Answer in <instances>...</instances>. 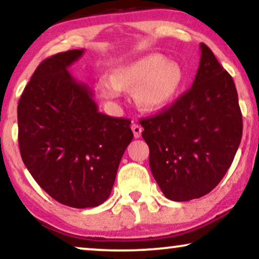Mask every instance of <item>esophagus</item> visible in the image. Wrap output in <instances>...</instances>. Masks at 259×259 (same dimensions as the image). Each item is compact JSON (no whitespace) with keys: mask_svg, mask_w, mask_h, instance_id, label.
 I'll return each instance as SVG.
<instances>
[{"mask_svg":"<svg viewBox=\"0 0 259 259\" xmlns=\"http://www.w3.org/2000/svg\"><path fill=\"white\" fill-rule=\"evenodd\" d=\"M131 128H132V131H133L134 138H140L141 132H143V127H141L140 123L133 122L132 126H131Z\"/></svg>","mask_w":259,"mask_h":259,"instance_id":"1","label":"esophagus"}]
</instances>
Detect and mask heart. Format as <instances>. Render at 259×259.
I'll use <instances>...</instances> for the list:
<instances>
[{"label":"heart","instance_id":"1","mask_svg":"<svg viewBox=\"0 0 259 259\" xmlns=\"http://www.w3.org/2000/svg\"><path fill=\"white\" fill-rule=\"evenodd\" d=\"M185 83L182 67L164 55L151 54L119 67L114 75L99 81L102 95L118 99L122 90L134 91V101L143 111L153 112L165 107L177 97Z\"/></svg>","mask_w":259,"mask_h":259}]
</instances>
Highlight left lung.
I'll return each instance as SVG.
<instances>
[{
    "label": "left lung",
    "mask_w": 259,
    "mask_h": 259,
    "mask_svg": "<svg viewBox=\"0 0 259 259\" xmlns=\"http://www.w3.org/2000/svg\"><path fill=\"white\" fill-rule=\"evenodd\" d=\"M192 86L162 113L140 120L150 167L166 198L187 201L211 192L228 172L243 133L232 77L206 45Z\"/></svg>",
    "instance_id": "left-lung-1"
}]
</instances>
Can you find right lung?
Masks as SVG:
<instances>
[{
	"mask_svg": "<svg viewBox=\"0 0 259 259\" xmlns=\"http://www.w3.org/2000/svg\"><path fill=\"white\" fill-rule=\"evenodd\" d=\"M82 54L73 49L44 60L17 106L24 165L53 199L75 208L107 200L133 139L131 120L99 112L91 88L68 72Z\"/></svg>",
	"mask_w": 259,
	"mask_h": 259,
	"instance_id": "add662e5",
	"label": "right lung"
}]
</instances>
